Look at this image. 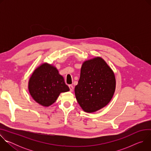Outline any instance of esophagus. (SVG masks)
<instances>
[{"mask_svg":"<svg viewBox=\"0 0 151 151\" xmlns=\"http://www.w3.org/2000/svg\"><path fill=\"white\" fill-rule=\"evenodd\" d=\"M69 88H70V91L71 92H72V91H73V85H69Z\"/></svg>","mask_w":151,"mask_h":151,"instance_id":"34e87169","label":"esophagus"}]
</instances>
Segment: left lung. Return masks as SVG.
Wrapping results in <instances>:
<instances>
[{
	"instance_id": "8db88e82",
	"label": "left lung",
	"mask_w": 151,
	"mask_h": 151,
	"mask_svg": "<svg viewBox=\"0 0 151 151\" xmlns=\"http://www.w3.org/2000/svg\"><path fill=\"white\" fill-rule=\"evenodd\" d=\"M115 88V74L102 58L83 63L75 94L83 111L93 113L103 108L111 101Z\"/></svg>"
}]
</instances>
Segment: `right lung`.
I'll return each mask as SVG.
<instances>
[{
    "mask_svg": "<svg viewBox=\"0 0 151 151\" xmlns=\"http://www.w3.org/2000/svg\"><path fill=\"white\" fill-rule=\"evenodd\" d=\"M28 88L33 99L45 107L52 104L60 93L70 90L57 68L47 63L40 64L34 70Z\"/></svg>",
    "mask_w": 151,
    "mask_h": 151,
    "instance_id": "add662e5",
    "label": "right lung"
}]
</instances>
